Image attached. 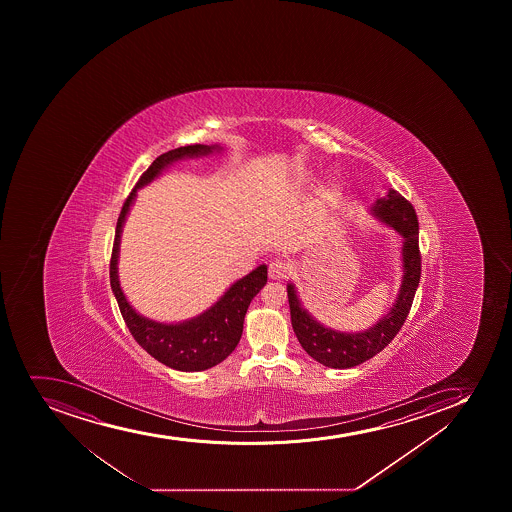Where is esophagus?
Wrapping results in <instances>:
<instances>
[{
  "label": "esophagus",
  "instance_id": "34e87169",
  "mask_svg": "<svg viewBox=\"0 0 512 512\" xmlns=\"http://www.w3.org/2000/svg\"><path fill=\"white\" fill-rule=\"evenodd\" d=\"M292 265L285 260H272L269 264V277L270 279H285L290 274Z\"/></svg>",
  "mask_w": 512,
  "mask_h": 512
}]
</instances>
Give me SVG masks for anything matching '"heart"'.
I'll list each match as a JSON object with an SVG mask.
<instances>
[{
	"instance_id": "obj_1",
	"label": "heart",
	"mask_w": 512,
	"mask_h": 512,
	"mask_svg": "<svg viewBox=\"0 0 512 512\" xmlns=\"http://www.w3.org/2000/svg\"><path fill=\"white\" fill-rule=\"evenodd\" d=\"M335 195H337V187H334V185H332V187L325 188V190H324L325 200H332V198H335Z\"/></svg>"
}]
</instances>
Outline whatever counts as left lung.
I'll list each match as a JSON object with an SVG mask.
<instances>
[{"mask_svg":"<svg viewBox=\"0 0 512 512\" xmlns=\"http://www.w3.org/2000/svg\"><path fill=\"white\" fill-rule=\"evenodd\" d=\"M372 215L379 218L380 222L387 223L389 227H394L404 238V277L399 297L389 314L384 315L374 327L357 334L327 329L300 305L294 285H287L290 319L300 345L312 359L332 369H350L372 359L380 350H384L404 325L414 302L415 290L419 287V220L412 203L395 190H389L387 197L379 198L374 203Z\"/></svg>","mask_w":512,"mask_h":512,"instance_id":"1","label":"left lung"}]
</instances>
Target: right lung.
I'll return each instance as SVG.
<instances>
[{
  "label": "right lung",
  "mask_w": 512,
  "mask_h": 512,
  "mask_svg": "<svg viewBox=\"0 0 512 512\" xmlns=\"http://www.w3.org/2000/svg\"><path fill=\"white\" fill-rule=\"evenodd\" d=\"M213 150H220V147L218 145L208 147V145L195 143V145L175 148L160 155L142 173L137 185L123 203L117 230H115V240H113L112 259H110V285L133 339L137 340L153 359L182 372L210 369L232 354L238 340L242 337L243 319L247 314L248 305L267 284V267L260 265L243 279L237 280L223 294L222 299L210 309L205 310L202 315L182 324H160L138 315L132 305L128 304V300L120 289L117 272L120 235L138 188L152 182L153 178H157L163 168L168 167L170 163L177 162L180 158L208 155Z\"/></svg>",
  "instance_id": "1"
}]
</instances>
